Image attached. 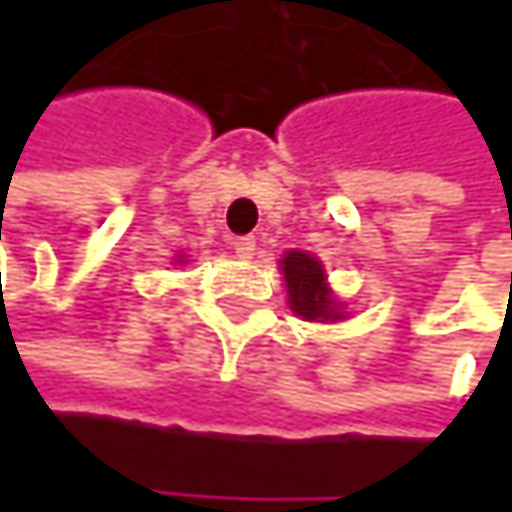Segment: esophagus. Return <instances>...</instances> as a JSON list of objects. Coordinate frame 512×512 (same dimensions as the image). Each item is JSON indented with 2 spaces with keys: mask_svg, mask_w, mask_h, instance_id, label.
<instances>
[{
  "mask_svg": "<svg viewBox=\"0 0 512 512\" xmlns=\"http://www.w3.org/2000/svg\"><path fill=\"white\" fill-rule=\"evenodd\" d=\"M231 249L237 252V257L246 260V257L255 255V240H252V237H234V240H231Z\"/></svg>",
  "mask_w": 512,
  "mask_h": 512,
  "instance_id": "34e87169",
  "label": "esophagus"
}]
</instances>
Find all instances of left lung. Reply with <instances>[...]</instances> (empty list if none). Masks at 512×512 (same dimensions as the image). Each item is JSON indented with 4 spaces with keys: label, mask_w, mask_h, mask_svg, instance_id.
Returning <instances> with one entry per match:
<instances>
[{
    "label": "left lung",
    "mask_w": 512,
    "mask_h": 512,
    "mask_svg": "<svg viewBox=\"0 0 512 512\" xmlns=\"http://www.w3.org/2000/svg\"><path fill=\"white\" fill-rule=\"evenodd\" d=\"M278 263H281V272H284V284H287L293 314H299L302 320H311V323H338V320H344L341 302L332 296L329 281H326L329 275H326V269H323V263L317 257L290 249Z\"/></svg>",
    "instance_id": "1"
}]
</instances>
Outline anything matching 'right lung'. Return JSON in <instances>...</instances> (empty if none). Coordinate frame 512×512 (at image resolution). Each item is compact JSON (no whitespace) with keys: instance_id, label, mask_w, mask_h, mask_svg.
Segmentation results:
<instances>
[{"instance_id":"obj_1","label":"right lung","mask_w":512,"mask_h":512,"mask_svg":"<svg viewBox=\"0 0 512 512\" xmlns=\"http://www.w3.org/2000/svg\"><path fill=\"white\" fill-rule=\"evenodd\" d=\"M177 260H180V257H177ZM180 263H183V260H180Z\"/></svg>"}]
</instances>
